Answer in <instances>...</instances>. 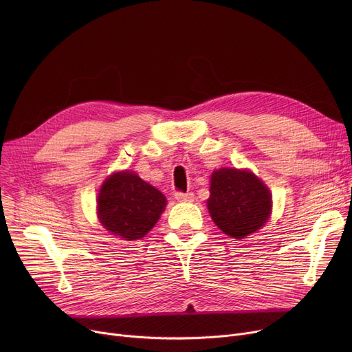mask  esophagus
<instances>
[{"label":"esophagus","mask_w":352,"mask_h":352,"mask_svg":"<svg viewBox=\"0 0 352 352\" xmlns=\"http://www.w3.org/2000/svg\"><path fill=\"white\" fill-rule=\"evenodd\" d=\"M174 197L178 202H192L194 201L192 192H175Z\"/></svg>","instance_id":"esophagus-1"}]
</instances>
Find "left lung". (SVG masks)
Instances as JSON below:
<instances>
[{"label":"left lung","instance_id":"8db88e82","mask_svg":"<svg viewBox=\"0 0 352 352\" xmlns=\"http://www.w3.org/2000/svg\"><path fill=\"white\" fill-rule=\"evenodd\" d=\"M209 191V214L217 226L232 238L242 239L261 229L269 219L272 195L250 171H214Z\"/></svg>","mask_w":352,"mask_h":352}]
</instances>
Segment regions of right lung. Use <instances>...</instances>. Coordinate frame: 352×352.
Returning a JSON list of instances; mask_svg holds the SVG:
<instances>
[{
    "mask_svg": "<svg viewBox=\"0 0 352 352\" xmlns=\"http://www.w3.org/2000/svg\"><path fill=\"white\" fill-rule=\"evenodd\" d=\"M166 205V197L154 186L137 174L124 171L103 182L98 197V215L113 235L135 241L153 229Z\"/></svg>",
    "mask_w": 352,
    "mask_h": 352,
    "instance_id": "1",
    "label": "right lung"
}]
</instances>
